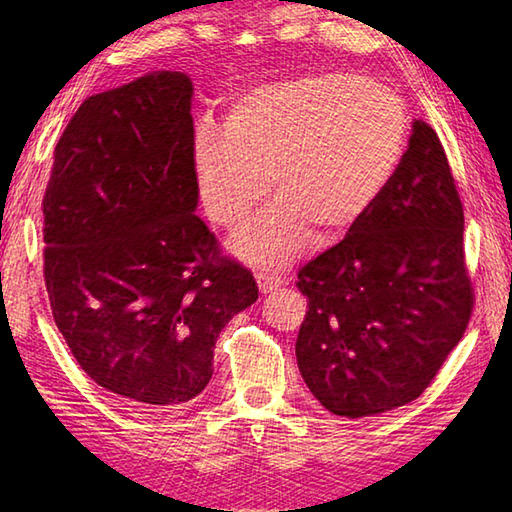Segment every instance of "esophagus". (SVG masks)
<instances>
[{
	"label": "esophagus",
	"instance_id": "obj_1",
	"mask_svg": "<svg viewBox=\"0 0 512 512\" xmlns=\"http://www.w3.org/2000/svg\"><path fill=\"white\" fill-rule=\"evenodd\" d=\"M286 284V279L281 275H270V273H257V286L262 292H273Z\"/></svg>",
	"mask_w": 512,
	"mask_h": 512
}]
</instances>
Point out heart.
<instances>
[{
  "mask_svg": "<svg viewBox=\"0 0 512 512\" xmlns=\"http://www.w3.org/2000/svg\"><path fill=\"white\" fill-rule=\"evenodd\" d=\"M407 143L398 96L350 72L262 85L233 101L226 132L200 125L193 169L206 215L237 228L266 198L277 204L235 237L257 266H281L312 231H347L394 178Z\"/></svg>",
  "mask_w": 512,
  "mask_h": 512,
  "instance_id": "heart-1",
  "label": "heart"
}]
</instances>
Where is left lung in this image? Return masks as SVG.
I'll return each instance as SVG.
<instances>
[{"mask_svg":"<svg viewBox=\"0 0 512 512\" xmlns=\"http://www.w3.org/2000/svg\"><path fill=\"white\" fill-rule=\"evenodd\" d=\"M308 312L297 363L321 405L345 418L416 400L473 312L464 209L438 134L413 123L376 202L339 244L299 270Z\"/></svg>","mask_w":512,"mask_h":512,"instance_id":"8db88e82","label":"left lung"}]
</instances>
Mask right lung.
Listing matches in <instances>:
<instances>
[{
  "label": "right lung",
  "instance_id": "1",
  "mask_svg": "<svg viewBox=\"0 0 512 512\" xmlns=\"http://www.w3.org/2000/svg\"><path fill=\"white\" fill-rule=\"evenodd\" d=\"M191 94L160 70L85 99L41 202L54 323L96 385L145 409L209 385L217 336L259 292L193 213Z\"/></svg>",
  "mask_w": 512,
  "mask_h": 512
}]
</instances>
